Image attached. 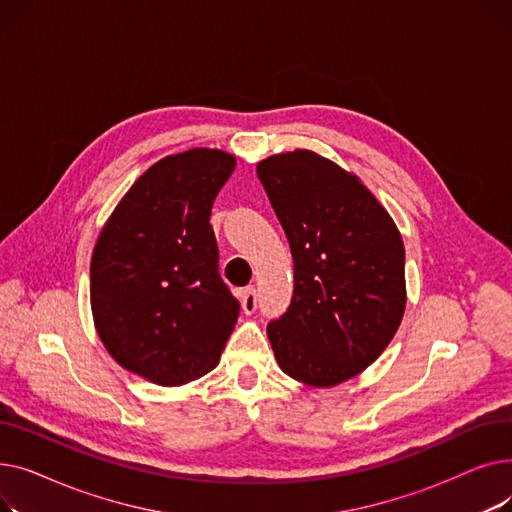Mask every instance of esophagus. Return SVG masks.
Masks as SVG:
<instances>
[{
    "mask_svg": "<svg viewBox=\"0 0 512 512\" xmlns=\"http://www.w3.org/2000/svg\"><path fill=\"white\" fill-rule=\"evenodd\" d=\"M240 305H242V311H245L247 315L255 313L257 309V292L253 286H247L240 290Z\"/></svg>",
    "mask_w": 512,
    "mask_h": 512,
    "instance_id": "1",
    "label": "esophagus"
}]
</instances>
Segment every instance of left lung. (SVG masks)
Returning a JSON list of instances; mask_svg holds the SVG:
<instances>
[{"label":"left lung","instance_id":"8db88e82","mask_svg":"<svg viewBox=\"0 0 512 512\" xmlns=\"http://www.w3.org/2000/svg\"><path fill=\"white\" fill-rule=\"evenodd\" d=\"M257 176L294 261L290 307L267 324L278 365L315 388L351 380L384 353L405 313L400 232L355 174L313 151L267 157Z\"/></svg>","mask_w":512,"mask_h":512}]
</instances>
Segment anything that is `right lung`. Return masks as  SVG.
<instances>
[{"label":"right lung","instance_id":"add662e5","mask_svg":"<svg viewBox=\"0 0 512 512\" xmlns=\"http://www.w3.org/2000/svg\"><path fill=\"white\" fill-rule=\"evenodd\" d=\"M234 155L188 149L153 164L105 222L91 259L95 328L124 369L159 386L209 373L238 319L209 215Z\"/></svg>","mask_w":512,"mask_h":512}]
</instances>
